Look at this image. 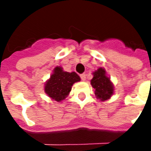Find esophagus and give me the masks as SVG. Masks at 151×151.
I'll return each instance as SVG.
<instances>
[{
  "mask_svg": "<svg viewBox=\"0 0 151 151\" xmlns=\"http://www.w3.org/2000/svg\"><path fill=\"white\" fill-rule=\"evenodd\" d=\"M86 74L85 73H82V74H81V75H80V77H81V79H82V81H85L86 80Z\"/></svg>",
  "mask_w": 151,
  "mask_h": 151,
  "instance_id": "1",
  "label": "esophagus"
}]
</instances>
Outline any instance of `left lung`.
<instances>
[{
	"label": "left lung",
	"mask_w": 151,
	"mask_h": 151,
	"mask_svg": "<svg viewBox=\"0 0 151 151\" xmlns=\"http://www.w3.org/2000/svg\"><path fill=\"white\" fill-rule=\"evenodd\" d=\"M93 75L91 84L95 90L96 97L101 101L108 100L113 95L114 86L110 78L106 75V71L103 68H99L93 73Z\"/></svg>",
	"instance_id": "1"
}]
</instances>
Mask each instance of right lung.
<instances>
[{
	"instance_id": "add662e5",
	"label": "right lung",
	"mask_w": 151,
	"mask_h": 151,
	"mask_svg": "<svg viewBox=\"0 0 151 151\" xmlns=\"http://www.w3.org/2000/svg\"><path fill=\"white\" fill-rule=\"evenodd\" d=\"M80 80V77L75 72H65L61 67L57 66L53 70L50 78L47 81L44 91L51 99L60 102L71 91L73 84Z\"/></svg>"
}]
</instances>
